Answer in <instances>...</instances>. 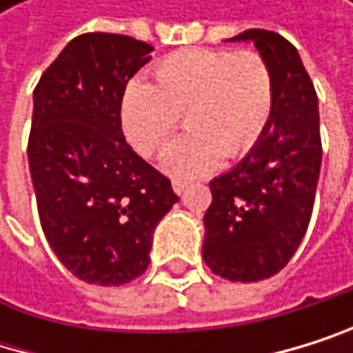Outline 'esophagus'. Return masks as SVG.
<instances>
[{
	"mask_svg": "<svg viewBox=\"0 0 353 353\" xmlns=\"http://www.w3.org/2000/svg\"><path fill=\"white\" fill-rule=\"evenodd\" d=\"M171 186H173L175 194H182V192H184V190H186L190 184H188L186 180H173V182H171Z\"/></svg>",
	"mask_w": 353,
	"mask_h": 353,
	"instance_id": "esophagus-1",
	"label": "esophagus"
}]
</instances>
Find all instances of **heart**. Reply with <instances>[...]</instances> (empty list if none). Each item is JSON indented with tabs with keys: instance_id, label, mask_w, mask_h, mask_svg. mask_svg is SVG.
<instances>
[{
	"instance_id": "1",
	"label": "heart",
	"mask_w": 353,
	"mask_h": 353,
	"mask_svg": "<svg viewBox=\"0 0 353 353\" xmlns=\"http://www.w3.org/2000/svg\"><path fill=\"white\" fill-rule=\"evenodd\" d=\"M157 84L133 80L120 103L129 141L145 157L159 154L178 131L184 133L163 157L175 178L214 171L222 157L237 159L261 139L273 112V74L254 50L186 48L165 57Z\"/></svg>"
}]
</instances>
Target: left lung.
Wrapping results in <instances>:
<instances>
[{
    "instance_id": "obj_1",
    "label": "left lung",
    "mask_w": 353,
    "mask_h": 353,
    "mask_svg": "<svg viewBox=\"0 0 353 353\" xmlns=\"http://www.w3.org/2000/svg\"><path fill=\"white\" fill-rule=\"evenodd\" d=\"M273 74V112L261 139L230 171L210 182L203 261L230 281L279 273L301 245L322 167L318 94L296 48L279 33L248 29Z\"/></svg>"
}]
</instances>
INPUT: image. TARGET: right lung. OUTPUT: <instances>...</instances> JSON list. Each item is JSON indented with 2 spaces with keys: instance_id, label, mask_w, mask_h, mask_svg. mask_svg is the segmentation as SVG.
<instances>
[{
  "instance_id": "1",
  "label": "right lung",
  "mask_w": 353,
  "mask_h": 353,
  "mask_svg": "<svg viewBox=\"0 0 353 353\" xmlns=\"http://www.w3.org/2000/svg\"><path fill=\"white\" fill-rule=\"evenodd\" d=\"M152 50L129 35H78L33 90L27 152L39 222L67 271L94 286L139 277L157 224L180 201L120 123L127 82Z\"/></svg>"
}]
</instances>
